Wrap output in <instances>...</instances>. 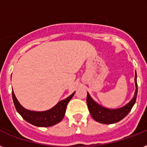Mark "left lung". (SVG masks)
Here are the masks:
<instances>
[{"label":"left lung","mask_w":147,"mask_h":147,"mask_svg":"<svg viewBox=\"0 0 147 147\" xmlns=\"http://www.w3.org/2000/svg\"><path fill=\"white\" fill-rule=\"evenodd\" d=\"M135 85H136V91H135L134 96L131 99L130 102L127 104L125 106L117 108V109H109L102 107L101 105H98L95 102L90 94H87V105L88 108L92 115V118L94 121H98L100 123L105 124H111L117 123L124 118L129 112L131 111L133 106L134 105L137 96V73L135 74Z\"/></svg>","instance_id":"1"}]
</instances>
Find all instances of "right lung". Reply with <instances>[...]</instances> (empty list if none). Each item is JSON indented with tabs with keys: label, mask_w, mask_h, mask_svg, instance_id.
<instances>
[{
	"label": "right lung",
	"mask_w": 147,
	"mask_h": 147,
	"mask_svg": "<svg viewBox=\"0 0 147 147\" xmlns=\"http://www.w3.org/2000/svg\"><path fill=\"white\" fill-rule=\"evenodd\" d=\"M74 94L75 92L65 99L59 101L53 108L45 111H33L26 109L17 100L13 92H12V97L16 110L25 121L36 127H47L59 123L63 119L66 111L67 105L73 97Z\"/></svg>",
	"instance_id": "right-lung-1"
}]
</instances>
